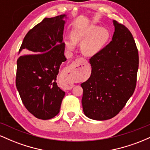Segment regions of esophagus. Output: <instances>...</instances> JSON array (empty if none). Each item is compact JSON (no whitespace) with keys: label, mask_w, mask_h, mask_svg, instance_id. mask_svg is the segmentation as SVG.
Returning a JSON list of instances; mask_svg holds the SVG:
<instances>
[{"label":"esophagus","mask_w":150,"mask_h":150,"mask_svg":"<svg viewBox=\"0 0 150 150\" xmlns=\"http://www.w3.org/2000/svg\"><path fill=\"white\" fill-rule=\"evenodd\" d=\"M77 61H82V62H84V63H87V61H86L85 59H84V58H79V59H77Z\"/></svg>","instance_id":"esophagus-1"}]
</instances>
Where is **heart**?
Segmentation results:
<instances>
[{"mask_svg": "<svg viewBox=\"0 0 150 150\" xmlns=\"http://www.w3.org/2000/svg\"><path fill=\"white\" fill-rule=\"evenodd\" d=\"M111 38V32L106 27L97 25H88L73 32L71 39H65V45L69 51L75 49V43L82 42L81 52L87 56H92L102 50Z\"/></svg>", "mask_w": 150, "mask_h": 150, "instance_id": "b5f03b06", "label": "heart"}]
</instances>
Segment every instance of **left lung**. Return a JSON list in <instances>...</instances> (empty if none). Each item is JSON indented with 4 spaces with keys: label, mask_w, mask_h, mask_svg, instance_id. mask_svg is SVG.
<instances>
[{
    "label": "left lung",
    "mask_w": 150,
    "mask_h": 150,
    "mask_svg": "<svg viewBox=\"0 0 150 150\" xmlns=\"http://www.w3.org/2000/svg\"><path fill=\"white\" fill-rule=\"evenodd\" d=\"M112 41L89 59L92 73L82 99L85 115L96 120H108L123 109L135 91L138 70V51L132 34L113 21Z\"/></svg>",
    "instance_id": "left-lung-1"
}]
</instances>
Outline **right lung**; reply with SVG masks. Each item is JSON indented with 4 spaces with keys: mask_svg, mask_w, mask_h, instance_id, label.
<instances>
[{
    "mask_svg": "<svg viewBox=\"0 0 150 150\" xmlns=\"http://www.w3.org/2000/svg\"><path fill=\"white\" fill-rule=\"evenodd\" d=\"M66 15L45 18L26 34L17 61L16 87L22 103L36 118L48 120L59 113L65 92L56 77L65 57L63 34Z\"/></svg>",
    "mask_w": 150,
    "mask_h": 150,
    "instance_id": "1",
    "label": "right lung"
}]
</instances>
